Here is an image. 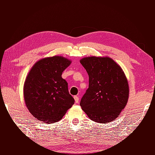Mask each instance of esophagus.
Wrapping results in <instances>:
<instances>
[{
  "mask_svg": "<svg viewBox=\"0 0 155 155\" xmlns=\"http://www.w3.org/2000/svg\"><path fill=\"white\" fill-rule=\"evenodd\" d=\"M74 101H75V103H78V102H79V98L77 96H74Z\"/></svg>",
  "mask_w": 155,
  "mask_h": 155,
  "instance_id": "esophagus-1",
  "label": "esophagus"
}]
</instances>
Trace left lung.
<instances>
[{
    "mask_svg": "<svg viewBox=\"0 0 155 155\" xmlns=\"http://www.w3.org/2000/svg\"><path fill=\"white\" fill-rule=\"evenodd\" d=\"M89 77V85L80 105L90 119L98 123L114 120L127 105L129 87L123 69L108 57L80 60Z\"/></svg>",
    "mask_w": 155,
    "mask_h": 155,
    "instance_id": "8db88e82",
    "label": "left lung"
}]
</instances>
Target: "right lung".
Wrapping results in <instances>:
<instances>
[{
  "instance_id": "right-lung-1",
  "label": "right lung",
  "mask_w": 155,
  "mask_h": 155,
  "mask_svg": "<svg viewBox=\"0 0 155 155\" xmlns=\"http://www.w3.org/2000/svg\"><path fill=\"white\" fill-rule=\"evenodd\" d=\"M71 61L62 57H46L36 62L26 77L23 94L31 114L47 124L60 120L74 103L62 74Z\"/></svg>"
}]
</instances>
